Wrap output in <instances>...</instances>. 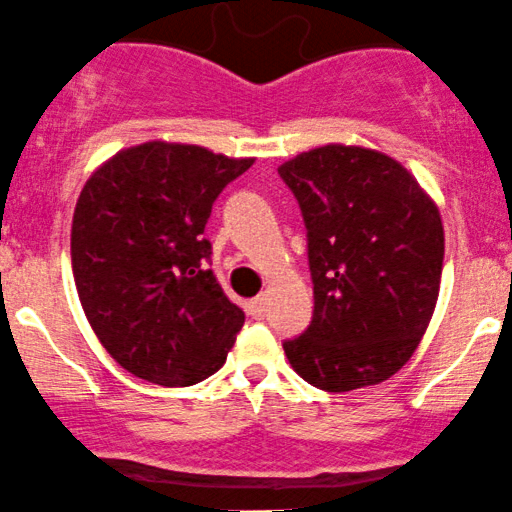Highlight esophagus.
Wrapping results in <instances>:
<instances>
[{"label": "esophagus", "instance_id": "obj_1", "mask_svg": "<svg viewBox=\"0 0 512 512\" xmlns=\"http://www.w3.org/2000/svg\"><path fill=\"white\" fill-rule=\"evenodd\" d=\"M249 314L254 319H263L266 317V295H258L249 302Z\"/></svg>", "mask_w": 512, "mask_h": 512}]
</instances>
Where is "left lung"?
<instances>
[{"label": "left lung", "mask_w": 512, "mask_h": 512, "mask_svg": "<svg viewBox=\"0 0 512 512\" xmlns=\"http://www.w3.org/2000/svg\"><path fill=\"white\" fill-rule=\"evenodd\" d=\"M278 174L300 203L314 283L312 324L283 343L292 370L326 392L389 380L438 302V205L406 166L360 145L309 149Z\"/></svg>", "instance_id": "8db88e82"}]
</instances>
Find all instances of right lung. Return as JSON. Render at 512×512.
Wrapping results in <instances>:
<instances>
[{"label": "right lung", "instance_id": "right-lung-1", "mask_svg": "<svg viewBox=\"0 0 512 512\" xmlns=\"http://www.w3.org/2000/svg\"><path fill=\"white\" fill-rule=\"evenodd\" d=\"M254 157L152 140L106 159L79 193L72 271L91 329L111 358L162 387L225 365L244 312L208 268L212 203Z\"/></svg>", "mask_w": 512, "mask_h": 512}]
</instances>
